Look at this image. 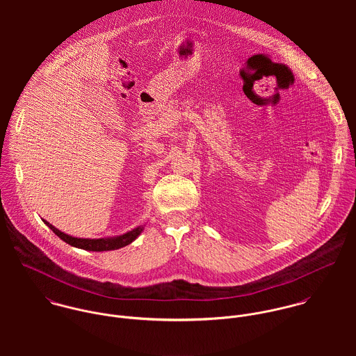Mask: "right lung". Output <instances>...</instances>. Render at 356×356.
I'll return each mask as SVG.
<instances>
[{
  "label": "right lung",
  "mask_w": 356,
  "mask_h": 356,
  "mask_svg": "<svg viewBox=\"0 0 356 356\" xmlns=\"http://www.w3.org/2000/svg\"><path fill=\"white\" fill-rule=\"evenodd\" d=\"M45 225L48 227H51V232L60 237L63 241H65L67 244H70L71 247L79 248V250H85V251H95V252H102V251H115L119 248H123L129 244H131L144 230V226H138L122 236H115V237H104V238H78V237H72L68 236L63 232H60L58 229H56L49 222L44 220Z\"/></svg>",
  "instance_id": "right-lung-1"
}]
</instances>
